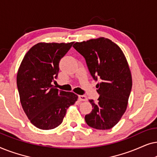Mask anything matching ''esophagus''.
Segmentation results:
<instances>
[{
  "mask_svg": "<svg viewBox=\"0 0 157 157\" xmlns=\"http://www.w3.org/2000/svg\"><path fill=\"white\" fill-rule=\"evenodd\" d=\"M78 99L79 101H87V98L86 96H78Z\"/></svg>",
  "mask_w": 157,
  "mask_h": 157,
  "instance_id": "esophagus-1",
  "label": "esophagus"
}]
</instances>
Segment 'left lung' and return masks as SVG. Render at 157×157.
Listing matches in <instances>:
<instances>
[{
	"label": "left lung",
	"mask_w": 157,
	"mask_h": 157,
	"mask_svg": "<svg viewBox=\"0 0 157 157\" xmlns=\"http://www.w3.org/2000/svg\"><path fill=\"white\" fill-rule=\"evenodd\" d=\"M73 47L85 58L95 80L100 96L98 102L89 100L93 107L85 116L90 127L98 130L113 128L125 113L132 87V77L125 55L109 38L100 37L76 42Z\"/></svg>",
	"instance_id": "1"
}]
</instances>
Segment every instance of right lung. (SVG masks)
<instances>
[{
	"instance_id": "right-lung-1",
	"label": "right lung",
	"mask_w": 157,
	"mask_h": 157,
	"mask_svg": "<svg viewBox=\"0 0 157 157\" xmlns=\"http://www.w3.org/2000/svg\"><path fill=\"white\" fill-rule=\"evenodd\" d=\"M73 43L36 44L25 53L17 74L21 106L31 123L40 129L56 128L78 96L59 91L53 81L59 74V61Z\"/></svg>"
}]
</instances>
